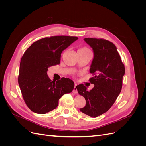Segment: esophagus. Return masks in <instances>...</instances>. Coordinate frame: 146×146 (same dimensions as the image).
I'll return each instance as SVG.
<instances>
[{
  "instance_id": "obj_1",
  "label": "esophagus",
  "mask_w": 146,
  "mask_h": 146,
  "mask_svg": "<svg viewBox=\"0 0 146 146\" xmlns=\"http://www.w3.org/2000/svg\"><path fill=\"white\" fill-rule=\"evenodd\" d=\"M77 84L76 83L74 85V90H73V91H72V92H74V93H75V94H76V93H77Z\"/></svg>"
}]
</instances>
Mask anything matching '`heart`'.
Wrapping results in <instances>:
<instances>
[{
	"instance_id": "1",
	"label": "heart",
	"mask_w": 146,
	"mask_h": 146,
	"mask_svg": "<svg viewBox=\"0 0 146 146\" xmlns=\"http://www.w3.org/2000/svg\"><path fill=\"white\" fill-rule=\"evenodd\" d=\"M89 51H90V50L88 49V48H86V47H82V48H80V49H79V50H78V52H89Z\"/></svg>"
}]
</instances>
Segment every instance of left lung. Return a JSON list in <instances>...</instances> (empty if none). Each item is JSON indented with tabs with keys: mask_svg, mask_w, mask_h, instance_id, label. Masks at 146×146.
Returning a JSON list of instances; mask_svg holds the SVG:
<instances>
[{
	"mask_svg": "<svg viewBox=\"0 0 146 146\" xmlns=\"http://www.w3.org/2000/svg\"><path fill=\"white\" fill-rule=\"evenodd\" d=\"M93 50L94 58L90 69L94 77L90 79L94 86L90 91L83 84L77 86L80 95L86 100L80 111L92 117L107 112L120 94L125 67L113 43L103 39L85 38Z\"/></svg>",
	"mask_w": 146,
	"mask_h": 146,
	"instance_id": "1",
	"label": "left lung"
}]
</instances>
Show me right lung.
<instances>
[{"label": "right lung", "mask_w": 146, "mask_h": 146, "mask_svg": "<svg viewBox=\"0 0 146 146\" xmlns=\"http://www.w3.org/2000/svg\"><path fill=\"white\" fill-rule=\"evenodd\" d=\"M77 37L55 36L33 42L21 60L18 83L26 105L31 111L46 114L55 109L63 95L70 93L74 82L61 78L56 82L47 76L48 68L60 63L62 52Z\"/></svg>", "instance_id": "right-lung-1"}]
</instances>
